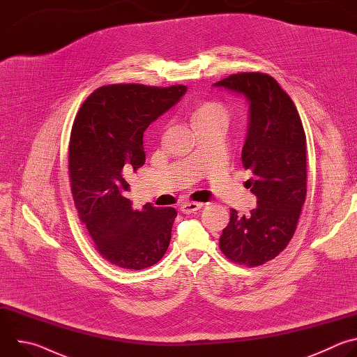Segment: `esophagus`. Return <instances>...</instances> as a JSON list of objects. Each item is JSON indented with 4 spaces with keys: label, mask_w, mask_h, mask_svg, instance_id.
<instances>
[{
    "label": "esophagus",
    "mask_w": 357,
    "mask_h": 357,
    "mask_svg": "<svg viewBox=\"0 0 357 357\" xmlns=\"http://www.w3.org/2000/svg\"><path fill=\"white\" fill-rule=\"evenodd\" d=\"M203 208V203H197V202H183L181 205V212L183 215H190V213H195L196 211L202 209Z\"/></svg>",
    "instance_id": "1"
}]
</instances>
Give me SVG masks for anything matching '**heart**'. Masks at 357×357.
<instances>
[{
	"label": "heart",
	"mask_w": 357,
	"mask_h": 357,
	"mask_svg": "<svg viewBox=\"0 0 357 357\" xmlns=\"http://www.w3.org/2000/svg\"><path fill=\"white\" fill-rule=\"evenodd\" d=\"M227 112L225 106L216 101H205V103H200L195 107L192 112V120L196 127L212 124L216 121H226Z\"/></svg>",
	"instance_id": "1"
}]
</instances>
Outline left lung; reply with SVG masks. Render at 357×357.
Segmentation results:
<instances>
[{"label": "left lung", "instance_id": "left-lung-1", "mask_svg": "<svg viewBox=\"0 0 357 357\" xmlns=\"http://www.w3.org/2000/svg\"><path fill=\"white\" fill-rule=\"evenodd\" d=\"M213 86L248 103L241 161L252 174L245 188L257 196L250 216L231 209L219 247L237 264L261 266L277 257L295 233L307 196V137L294 101L271 76L238 73Z\"/></svg>", "mask_w": 357, "mask_h": 357}]
</instances>
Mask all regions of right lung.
<instances>
[{
    "label": "right lung",
    "instance_id": "right-lung-1",
    "mask_svg": "<svg viewBox=\"0 0 357 357\" xmlns=\"http://www.w3.org/2000/svg\"><path fill=\"white\" fill-rule=\"evenodd\" d=\"M186 90L182 84L103 86L86 98L75 119L69 145L75 205L97 251L121 268L154 266L169 245L176 211L152 203L134 209L126 197V178L145 162L144 131Z\"/></svg>",
    "mask_w": 357,
    "mask_h": 357
}]
</instances>
